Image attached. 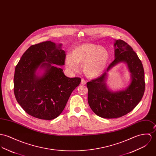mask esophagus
<instances>
[{"label": "esophagus", "mask_w": 156, "mask_h": 156, "mask_svg": "<svg viewBox=\"0 0 156 156\" xmlns=\"http://www.w3.org/2000/svg\"><path fill=\"white\" fill-rule=\"evenodd\" d=\"M81 84H82V85H85V84H86V81H85V79H82Z\"/></svg>", "instance_id": "34e87169"}]
</instances>
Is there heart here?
Segmentation results:
<instances>
[{
    "instance_id": "1",
    "label": "heart",
    "mask_w": 156,
    "mask_h": 156,
    "mask_svg": "<svg viewBox=\"0 0 156 156\" xmlns=\"http://www.w3.org/2000/svg\"><path fill=\"white\" fill-rule=\"evenodd\" d=\"M109 59L108 51L102 47L86 43L76 48L66 59L67 67L71 71H77L79 64H83L85 74L91 78L97 77L105 71Z\"/></svg>"
}]
</instances>
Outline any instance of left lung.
I'll return each mask as SVG.
<instances>
[{"mask_svg": "<svg viewBox=\"0 0 156 156\" xmlns=\"http://www.w3.org/2000/svg\"><path fill=\"white\" fill-rule=\"evenodd\" d=\"M115 59L107 71L87 83V101L92 110L101 117L114 119L130 112L141 101L145 91L144 70L141 61L132 48L122 40L114 43ZM126 62L131 76V82L125 90L112 92L107 88V72L120 62Z\"/></svg>", "mask_w": 156, "mask_h": 156, "instance_id": "left-lung-1", "label": "left lung"}]
</instances>
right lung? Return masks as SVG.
<instances>
[{
    "label": "right lung",
    "instance_id": "add662e5",
    "mask_svg": "<svg viewBox=\"0 0 156 156\" xmlns=\"http://www.w3.org/2000/svg\"><path fill=\"white\" fill-rule=\"evenodd\" d=\"M46 41L31 45L15 67L14 91L18 103L29 115L43 120H52L64 109L72 92L80 83V77H66L58 66L65 64L66 52ZM39 67L45 70L38 77Z\"/></svg>",
    "mask_w": 156,
    "mask_h": 156
}]
</instances>
